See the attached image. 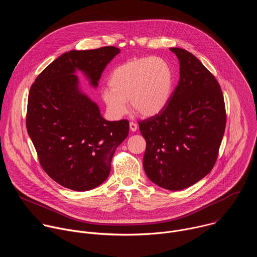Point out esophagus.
Masks as SVG:
<instances>
[{"instance_id": "obj_1", "label": "esophagus", "mask_w": 257, "mask_h": 257, "mask_svg": "<svg viewBox=\"0 0 257 257\" xmlns=\"http://www.w3.org/2000/svg\"><path fill=\"white\" fill-rule=\"evenodd\" d=\"M129 127H130V130H131L132 132H135V131L137 130V124L134 123V122H130V123H129Z\"/></svg>"}]
</instances>
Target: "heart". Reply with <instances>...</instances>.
<instances>
[{
    "instance_id": "heart-1",
    "label": "heart",
    "mask_w": 257,
    "mask_h": 257,
    "mask_svg": "<svg viewBox=\"0 0 257 257\" xmlns=\"http://www.w3.org/2000/svg\"><path fill=\"white\" fill-rule=\"evenodd\" d=\"M101 91L107 113L113 118L123 117L128 100L143 117H154L170 102L175 84L171 64L162 58L145 57L127 61L116 67Z\"/></svg>"
}]
</instances>
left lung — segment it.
Returning <instances> with one entry per match:
<instances>
[{
    "mask_svg": "<svg viewBox=\"0 0 257 257\" xmlns=\"http://www.w3.org/2000/svg\"><path fill=\"white\" fill-rule=\"evenodd\" d=\"M180 79L163 112L139 122L146 141V176L167 190L185 189L213 168L225 127L224 95L203 64L184 49L171 48Z\"/></svg>",
    "mask_w": 257,
    "mask_h": 257,
    "instance_id": "obj_1",
    "label": "left lung"
}]
</instances>
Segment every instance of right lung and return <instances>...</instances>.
Here are the masks:
<instances>
[{"mask_svg": "<svg viewBox=\"0 0 257 257\" xmlns=\"http://www.w3.org/2000/svg\"><path fill=\"white\" fill-rule=\"evenodd\" d=\"M119 53L115 47L66 52L30 87L28 135L43 169L68 189L87 191L103 183L116 149L128 136L129 122L103 119L76 75L81 71L96 88L102 71Z\"/></svg>", "mask_w": 257, "mask_h": 257, "instance_id": "right-lung-1", "label": "right lung"}]
</instances>
